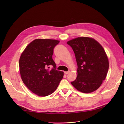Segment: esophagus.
Here are the masks:
<instances>
[{
    "instance_id": "esophagus-1",
    "label": "esophagus",
    "mask_w": 124,
    "mask_h": 124,
    "mask_svg": "<svg viewBox=\"0 0 124 124\" xmlns=\"http://www.w3.org/2000/svg\"><path fill=\"white\" fill-rule=\"evenodd\" d=\"M70 73V71H66V72H64V73L65 74H68Z\"/></svg>"
}]
</instances>
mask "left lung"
Masks as SVG:
<instances>
[{"label": "left lung", "instance_id": "left-lung-1", "mask_svg": "<svg viewBox=\"0 0 124 124\" xmlns=\"http://www.w3.org/2000/svg\"><path fill=\"white\" fill-rule=\"evenodd\" d=\"M72 48L77 64V76L71 82L79 92L88 93L98 89L105 79L109 67L106 52L94 39L78 37L67 42Z\"/></svg>", "mask_w": 124, "mask_h": 124}]
</instances>
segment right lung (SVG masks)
<instances>
[{"label":"right lung","mask_w":124,"mask_h":124,"mask_svg":"<svg viewBox=\"0 0 124 124\" xmlns=\"http://www.w3.org/2000/svg\"><path fill=\"white\" fill-rule=\"evenodd\" d=\"M59 41L38 39L30 43L19 58L22 79L31 92L40 96H48L57 89L64 73L56 70L52 59L53 50ZM53 68L49 70V66Z\"/></svg>","instance_id":"add662e5"}]
</instances>
